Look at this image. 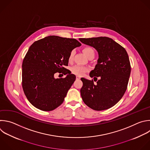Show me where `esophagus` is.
Masks as SVG:
<instances>
[{
    "instance_id": "34e87169",
    "label": "esophagus",
    "mask_w": 150,
    "mask_h": 150,
    "mask_svg": "<svg viewBox=\"0 0 150 150\" xmlns=\"http://www.w3.org/2000/svg\"><path fill=\"white\" fill-rule=\"evenodd\" d=\"M76 79H81V77H80L79 76H76Z\"/></svg>"
}]
</instances>
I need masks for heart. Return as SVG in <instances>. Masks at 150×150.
Instances as JSON below:
<instances>
[{
	"instance_id": "heart-1",
	"label": "heart",
	"mask_w": 150,
	"mask_h": 150,
	"mask_svg": "<svg viewBox=\"0 0 150 150\" xmlns=\"http://www.w3.org/2000/svg\"><path fill=\"white\" fill-rule=\"evenodd\" d=\"M83 52L85 54V55L88 58L90 56H94L95 55V52L94 50L91 47H85L83 48ZM75 52L74 51H72L69 56V61H71L73 59L74 55ZM88 71V68L85 67H82V66H80V65H75L74 67H73L71 68V71L73 74L77 75H82L84 73H85L86 71Z\"/></svg>"
}]
</instances>
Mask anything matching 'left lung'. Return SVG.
Returning a JSON list of instances; mask_svg holds the SVG:
<instances>
[{
	"label": "left lung",
	"instance_id": "left-lung-1",
	"mask_svg": "<svg viewBox=\"0 0 150 150\" xmlns=\"http://www.w3.org/2000/svg\"><path fill=\"white\" fill-rule=\"evenodd\" d=\"M79 40L94 47L98 54L97 64L89 76L99 77V79L94 83L93 80L81 78L83 86L80 92L82 100L93 110L110 108L122 98L127 88L131 73L128 54L122 46L108 37Z\"/></svg>",
	"mask_w": 150,
	"mask_h": 150
}]
</instances>
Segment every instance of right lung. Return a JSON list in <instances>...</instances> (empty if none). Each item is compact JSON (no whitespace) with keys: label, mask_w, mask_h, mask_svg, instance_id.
I'll list each match as a JSON object with an SVG mask.
<instances>
[{"label":"right lung","mask_w":150,"mask_h":150,"mask_svg":"<svg viewBox=\"0 0 150 150\" xmlns=\"http://www.w3.org/2000/svg\"><path fill=\"white\" fill-rule=\"evenodd\" d=\"M81 45L75 39L49 36L30 46L22 63V88L32 105L50 111L62 104L76 79L64 67L72 50ZM61 71L66 77L55 79L54 74Z\"/></svg>","instance_id":"right-lung-1"}]
</instances>
